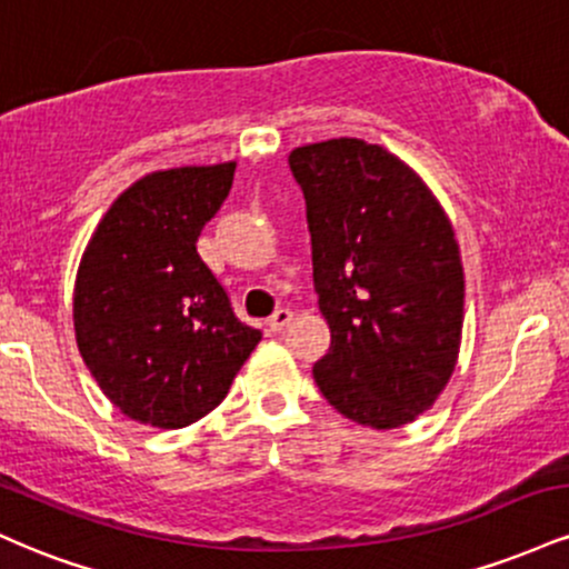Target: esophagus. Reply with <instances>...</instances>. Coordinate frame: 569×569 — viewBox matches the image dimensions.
<instances>
[{"mask_svg":"<svg viewBox=\"0 0 569 569\" xmlns=\"http://www.w3.org/2000/svg\"><path fill=\"white\" fill-rule=\"evenodd\" d=\"M291 318H293V312L286 310V307H280V310L272 312L270 321H267V326H270V331H276V335H280V331H283L286 326L291 323Z\"/></svg>","mask_w":569,"mask_h":569,"instance_id":"34e87169","label":"esophagus"}]
</instances>
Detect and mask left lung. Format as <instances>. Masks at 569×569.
Here are the masks:
<instances>
[{
  "mask_svg": "<svg viewBox=\"0 0 569 569\" xmlns=\"http://www.w3.org/2000/svg\"><path fill=\"white\" fill-rule=\"evenodd\" d=\"M305 192L318 307L331 348L318 388L358 426L390 430L433 407L462 339L460 246L441 202L380 143L291 149Z\"/></svg>",
  "mask_w": 569,
  "mask_h": 569,
  "instance_id": "obj_1",
  "label": "left lung"
}]
</instances>
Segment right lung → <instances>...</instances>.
Segmentation results:
<instances>
[{
    "mask_svg": "<svg viewBox=\"0 0 569 569\" xmlns=\"http://www.w3.org/2000/svg\"><path fill=\"white\" fill-rule=\"evenodd\" d=\"M234 162L154 171L117 198L80 259L74 335L98 388L130 420L184 428L217 409L262 331L234 318L198 238Z\"/></svg>",
    "mask_w": 569,
    "mask_h": 569,
    "instance_id": "1",
    "label": "right lung"
}]
</instances>
